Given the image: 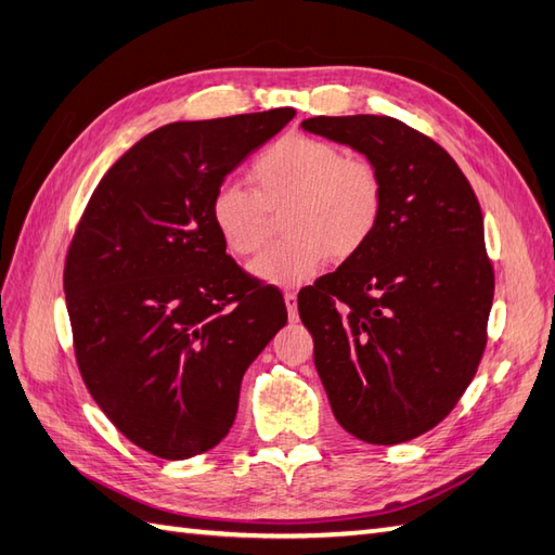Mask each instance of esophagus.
<instances>
[{
	"label": "esophagus",
	"mask_w": 555,
	"mask_h": 555,
	"mask_svg": "<svg viewBox=\"0 0 555 555\" xmlns=\"http://www.w3.org/2000/svg\"><path fill=\"white\" fill-rule=\"evenodd\" d=\"M284 302H286L291 322H296L298 320V296H296V293L288 291V293H284Z\"/></svg>",
	"instance_id": "obj_1"
}]
</instances>
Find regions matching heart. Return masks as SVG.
Instances as JSON below:
<instances>
[{
    "mask_svg": "<svg viewBox=\"0 0 555 555\" xmlns=\"http://www.w3.org/2000/svg\"><path fill=\"white\" fill-rule=\"evenodd\" d=\"M253 191L223 183L211 197V223L233 255H255L269 238V215L284 207L281 233L253 262L264 284L296 288L308 284L332 259L358 255L379 223L384 181L364 157H344L326 140L291 133L259 155L250 173Z\"/></svg>",
    "mask_w": 555,
    "mask_h": 555,
    "instance_id": "b5f03b06",
    "label": "heart"
}]
</instances>
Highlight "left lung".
<instances>
[{
	"mask_svg": "<svg viewBox=\"0 0 555 555\" xmlns=\"http://www.w3.org/2000/svg\"><path fill=\"white\" fill-rule=\"evenodd\" d=\"M305 131L382 173L372 238L300 291L334 417L376 446L415 439L455 408L487 346L493 269L473 185L431 138L391 116H314Z\"/></svg>",
	"mask_w": 555,
	"mask_h": 555,
	"instance_id": "8db88e82",
	"label": "left lung"
}]
</instances>
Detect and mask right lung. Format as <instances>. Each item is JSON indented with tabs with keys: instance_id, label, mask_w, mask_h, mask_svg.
I'll use <instances>...</instances> for the list:
<instances>
[{
	"instance_id": "add662e5",
	"label": "right lung",
	"mask_w": 555,
	"mask_h": 555,
	"mask_svg": "<svg viewBox=\"0 0 555 555\" xmlns=\"http://www.w3.org/2000/svg\"><path fill=\"white\" fill-rule=\"evenodd\" d=\"M293 116L286 107L147 133L102 176L70 241L64 293L82 382L152 455L215 448L245 370L288 320L281 293L227 255L211 197Z\"/></svg>"
}]
</instances>
